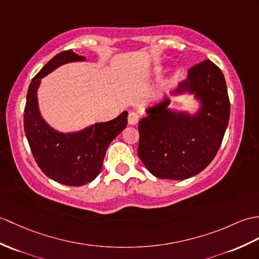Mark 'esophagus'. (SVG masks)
Returning <instances> with one entry per match:
<instances>
[{
  "mask_svg": "<svg viewBox=\"0 0 259 259\" xmlns=\"http://www.w3.org/2000/svg\"><path fill=\"white\" fill-rule=\"evenodd\" d=\"M128 122H129V124H132V125L137 124L138 122H139V115H138V113L135 112V111L129 112Z\"/></svg>",
  "mask_w": 259,
  "mask_h": 259,
  "instance_id": "34e87169",
  "label": "esophagus"
}]
</instances>
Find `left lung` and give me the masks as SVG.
<instances>
[{"label":"left lung","mask_w":259,"mask_h":259,"mask_svg":"<svg viewBox=\"0 0 259 259\" xmlns=\"http://www.w3.org/2000/svg\"><path fill=\"white\" fill-rule=\"evenodd\" d=\"M195 94L202 107L195 116L166 109L169 99L147 110L139 121L138 155L154 177L185 180L211 163L230 120V98L222 70L209 59L189 69L174 95Z\"/></svg>","instance_id":"obj_1"}]
</instances>
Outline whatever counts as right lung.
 Wrapping results in <instances>:
<instances>
[{
  "label": "right lung",
  "instance_id": "add662e5",
  "mask_svg": "<svg viewBox=\"0 0 259 259\" xmlns=\"http://www.w3.org/2000/svg\"><path fill=\"white\" fill-rule=\"evenodd\" d=\"M78 61H85V57L71 50L54 56L29 83L24 108V131L36 163L48 178L69 186L85 185L97 178L108 146L128 122V112L123 111L111 121L95 123L75 134H62L44 121L36 95L40 79L58 66Z\"/></svg>",
  "mask_w": 259,
  "mask_h": 259
}]
</instances>
